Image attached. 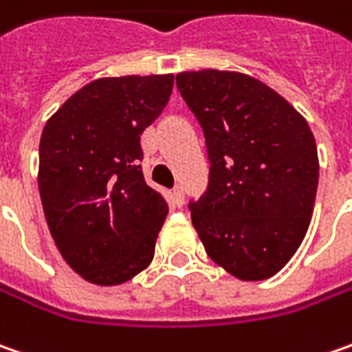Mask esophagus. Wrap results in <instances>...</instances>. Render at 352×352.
<instances>
[{"mask_svg": "<svg viewBox=\"0 0 352 352\" xmlns=\"http://www.w3.org/2000/svg\"><path fill=\"white\" fill-rule=\"evenodd\" d=\"M172 200L176 206H182L184 204V188L180 184H176L172 188Z\"/></svg>", "mask_w": 352, "mask_h": 352, "instance_id": "obj_1", "label": "esophagus"}]
</instances>
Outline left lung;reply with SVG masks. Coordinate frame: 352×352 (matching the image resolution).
Returning a JSON list of instances; mask_svg holds the SVG:
<instances>
[{
  "instance_id": "8db88e82",
  "label": "left lung",
  "mask_w": 352,
  "mask_h": 352,
  "mask_svg": "<svg viewBox=\"0 0 352 352\" xmlns=\"http://www.w3.org/2000/svg\"><path fill=\"white\" fill-rule=\"evenodd\" d=\"M176 85L210 158L208 190L190 202L206 254L237 279H267L285 267L311 223L315 136L285 98L250 75L186 71Z\"/></svg>"
}]
</instances>
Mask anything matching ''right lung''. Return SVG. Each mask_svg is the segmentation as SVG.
<instances>
[{
	"label": "right lung",
	"mask_w": 352,
	"mask_h": 352,
	"mask_svg": "<svg viewBox=\"0 0 352 352\" xmlns=\"http://www.w3.org/2000/svg\"><path fill=\"white\" fill-rule=\"evenodd\" d=\"M174 75L107 77L47 120L39 194L63 259L91 283L120 285L146 270L168 204L144 182L140 134L164 111Z\"/></svg>",
	"instance_id": "1"
}]
</instances>
